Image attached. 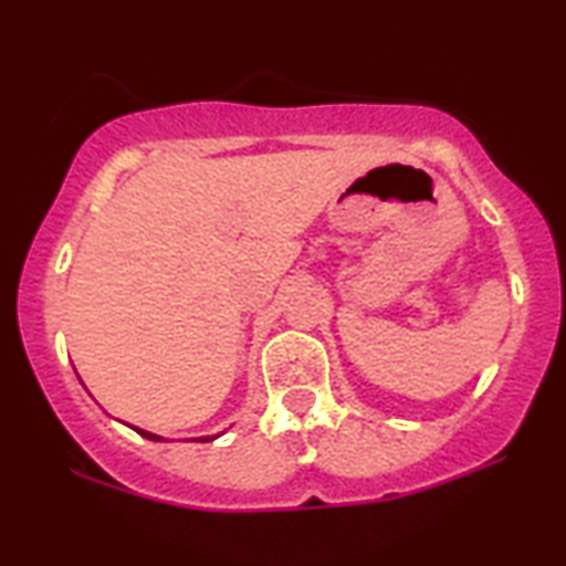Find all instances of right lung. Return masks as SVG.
<instances>
[{"label":"right lung","mask_w":566,"mask_h":566,"mask_svg":"<svg viewBox=\"0 0 566 566\" xmlns=\"http://www.w3.org/2000/svg\"><path fill=\"white\" fill-rule=\"evenodd\" d=\"M130 428H134V424H130ZM134 430H136L138 436H142V438H149V440H165L161 436H154V432H149V430H142V428H134ZM219 436H221V432H219ZM219 436H203V438H192V440H200V443H206V440H216Z\"/></svg>","instance_id":"obj_1"}]
</instances>
